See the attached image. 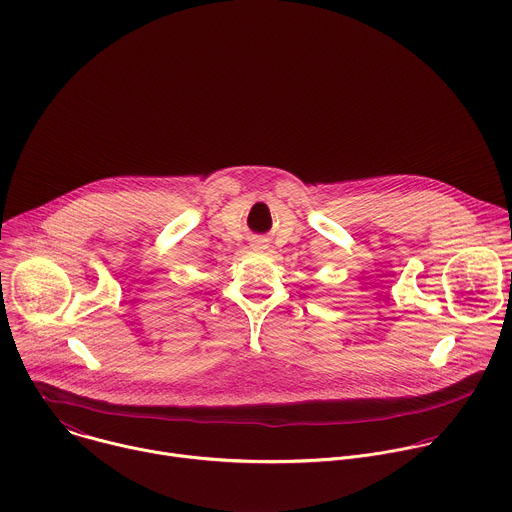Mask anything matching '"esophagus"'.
<instances>
[{
  "label": "esophagus",
  "instance_id": "obj_1",
  "mask_svg": "<svg viewBox=\"0 0 512 512\" xmlns=\"http://www.w3.org/2000/svg\"><path fill=\"white\" fill-rule=\"evenodd\" d=\"M255 247H257V249H263L265 245H263V241H259V243H255Z\"/></svg>",
  "mask_w": 512,
  "mask_h": 512
}]
</instances>
